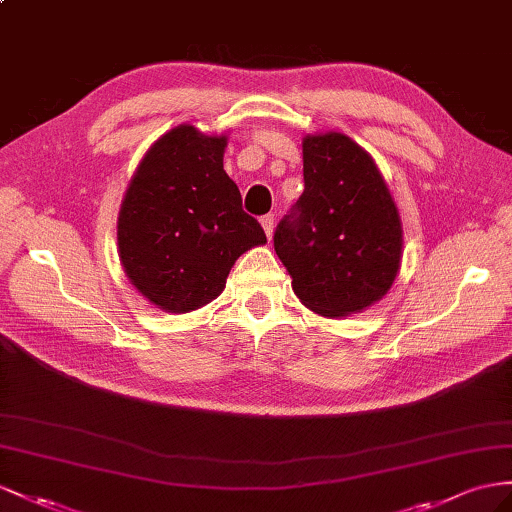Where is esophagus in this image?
I'll return each mask as SVG.
<instances>
[{"instance_id":"34e87169","label":"esophagus","mask_w":512,"mask_h":512,"mask_svg":"<svg viewBox=\"0 0 512 512\" xmlns=\"http://www.w3.org/2000/svg\"><path fill=\"white\" fill-rule=\"evenodd\" d=\"M261 227H264V231H266V238L268 240H272V231H274V216L272 214H266V216H261Z\"/></svg>"}]
</instances>
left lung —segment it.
<instances>
[{
  "label": "left lung",
  "mask_w": 512,
  "mask_h": 512,
  "mask_svg": "<svg viewBox=\"0 0 512 512\" xmlns=\"http://www.w3.org/2000/svg\"><path fill=\"white\" fill-rule=\"evenodd\" d=\"M305 192L274 231L292 290L324 318H346L391 290L402 220L372 155L339 131L303 138Z\"/></svg>",
  "instance_id": "left-lung-1"
}]
</instances>
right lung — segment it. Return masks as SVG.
Returning <instances> with one entry per match:
<instances>
[{"mask_svg":"<svg viewBox=\"0 0 512 512\" xmlns=\"http://www.w3.org/2000/svg\"><path fill=\"white\" fill-rule=\"evenodd\" d=\"M227 140L188 123L168 129L125 190L116 220L121 266L129 283L166 313L212 303L235 259L266 244L222 166Z\"/></svg>","mask_w":512,"mask_h":512,"instance_id":"1","label":"right lung"}]
</instances>
